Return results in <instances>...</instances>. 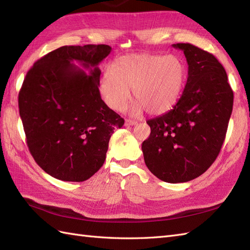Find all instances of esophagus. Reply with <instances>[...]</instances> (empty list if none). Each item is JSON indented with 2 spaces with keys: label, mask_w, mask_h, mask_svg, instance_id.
I'll list each match as a JSON object with an SVG mask.
<instances>
[{
  "label": "esophagus",
  "mask_w": 250,
  "mask_h": 250,
  "mask_svg": "<svg viewBox=\"0 0 250 250\" xmlns=\"http://www.w3.org/2000/svg\"><path fill=\"white\" fill-rule=\"evenodd\" d=\"M137 125L136 120H131V119H125V125Z\"/></svg>",
  "instance_id": "esophagus-1"
}]
</instances>
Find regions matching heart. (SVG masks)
I'll list each match as a JSON object with an SVG mask.
<instances>
[{
    "label": "heart",
    "instance_id": "obj_1",
    "mask_svg": "<svg viewBox=\"0 0 250 250\" xmlns=\"http://www.w3.org/2000/svg\"><path fill=\"white\" fill-rule=\"evenodd\" d=\"M184 80L185 67L176 55H129L116 62L113 70L104 71L100 92L114 111L125 107L132 89L137 109L163 114L178 101Z\"/></svg>",
    "mask_w": 250,
    "mask_h": 250
}]
</instances>
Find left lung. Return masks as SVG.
<instances>
[{
  "mask_svg": "<svg viewBox=\"0 0 250 250\" xmlns=\"http://www.w3.org/2000/svg\"><path fill=\"white\" fill-rule=\"evenodd\" d=\"M172 46L187 57V85L170 111L147 121L151 133L142 150L156 178L181 183L199 177L216 160L227 133L233 91L213 54L190 43Z\"/></svg>",
  "mask_w": 250,
  "mask_h": 250,
  "instance_id": "8db88e82",
  "label": "left lung"
}]
</instances>
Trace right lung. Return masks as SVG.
<instances>
[{
	"label": "right lung",
	"instance_id": "1",
	"mask_svg": "<svg viewBox=\"0 0 250 250\" xmlns=\"http://www.w3.org/2000/svg\"><path fill=\"white\" fill-rule=\"evenodd\" d=\"M111 50L107 44L61 46L35 62L23 81L18 102L27 147L53 178L82 182L94 176L114 130L125 124L99 90L98 65Z\"/></svg>",
	"mask_w": 250,
	"mask_h": 250
}]
</instances>
